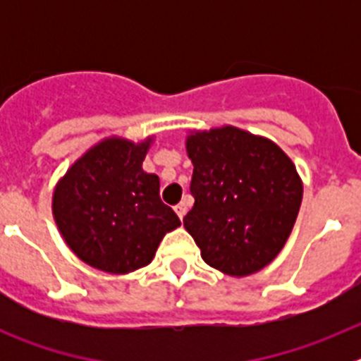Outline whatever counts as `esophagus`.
Wrapping results in <instances>:
<instances>
[{
	"label": "esophagus",
	"instance_id": "esophagus-1",
	"mask_svg": "<svg viewBox=\"0 0 361 361\" xmlns=\"http://www.w3.org/2000/svg\"><path fill=\"white\" fill-rule=\"evenodd\" d=\"M186 212H188V206L184 202H178L177 206H175V213H177L178 215V219L183 220L184 219V215H186Z\"/></svg>",
	"mask_w": 361,
	"mask_h": 361
}]
</instances>
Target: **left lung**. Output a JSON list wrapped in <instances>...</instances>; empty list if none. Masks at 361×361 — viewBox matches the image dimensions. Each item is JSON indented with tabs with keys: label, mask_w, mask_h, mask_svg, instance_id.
I'll use <instances>...</instances> for the list:
<instances>
[{
	"label": "left lung",
	"mask_w": 361,
	"mask_h": 361,
	"mask_svg": "<svg viewBox=\"0 0 361 361\" xmlns=\"http://www.w3.org/2000/svg\"><path fill=\"white\" fill-rule=\"evenodd\" d=\"M195 197L184 228L208 266L229 276H250L271 264L298 216L304 184L276 142L226 124L190 130Z\"/></svg>",
	"instance_id": "8db88e82"
}]
</instances>
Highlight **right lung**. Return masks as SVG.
I'll list each match as a JSON object with an SVG mask.
<instances>
[{
  "mask_svg": "<svg viewBox=\"0 0 361 361\" xmlns=\"http://www.w3.org/2000/svg\"><path fill=\"white\" fill-rule=\"evenodd\" d=\"M153 135L104 137L57 180L52 215L82 262L111 275L148 266L166 233L180 226L159 197V177L142 170Z\"/></svg>",
  "mask_w": 361,
  "mask_h": 361,
  "instance_id": "add662e5",
  "label": "right lung"
}]
</instances>
